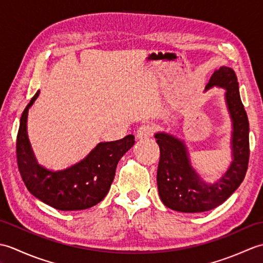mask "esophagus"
I'll use <instances>...</instances> for the list:
<instances>
[{"instance_id":"1","label":"esophagus","mask_w":263,"mask_h":263,"mask_svg":"<svg viewBox=\"0 0 263 263\" xmlns=\"http://www.w3.org/2000/svg\"><path fill=\"white\" fill-rule=\"evenodd\" d=\"M154 131H155V128H154L153 125L143 124L138 128L137 138L140 139V140H142V139H147V138L152 137L154 135Z\"/></svg>"}]
</instances>
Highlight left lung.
Masks as SVG:
<instances>
[{
	"label": "left lung",
	"instance_id": "obj_1",
	"mask_svg": "<svg viewBox=\"0 0 263 263\" xmlns=\"http://www.w3.org/2000/svg\"><path fill=\"white\" fill-rule=\"evenodd\" d=\"M218 87L225 89V102L232 120V163L214 183L203 181L191 165L186 144L165 132L155 135L160 150L157 185L163 203L180 212H203L216 208L241 185L249 164V120L244 109L237 77L228 66L214 72L204 91Z\"/></svg>",
	"mask_w": 263,
	"mask_h": 263
}]
</instances>
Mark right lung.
Masks as SVG:
<instances>
[{
    "label": "right lung",
    "instance_id": "right-lung-1",
    "mask_svg": "<svg viewBox=\"0 0 263 263\" xmlns=\"http://www.w3.org/2000/svg\"><path fill=\"white\" fill-rule=\"evenodd\" d=\"M39 92L26 106L16 137V160L22 180L28 191L55 209L73 211L91 208L108 193L116 166L135 144V136L99 142L79 163L62 171L47 170L38 164L27 132L28 111Z\"/></svg>",
    "mask_w": 263,
    "mask_h": 263
}]
</instances>
